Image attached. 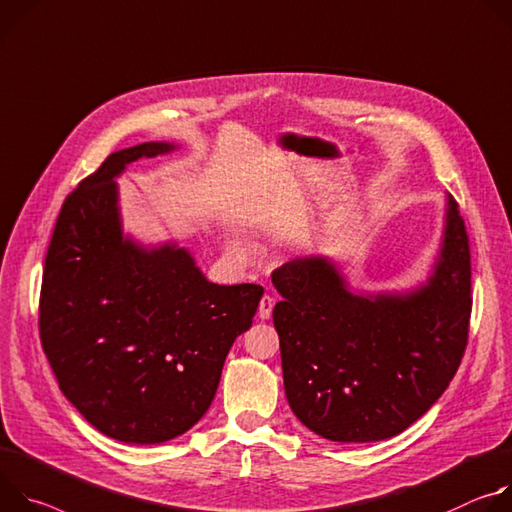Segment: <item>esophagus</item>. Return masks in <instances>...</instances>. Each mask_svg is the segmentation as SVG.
Returning <instances> with one entry per match:
<instances>
[{
  "mask_svg": "<svg viewBox=\"0 0 512 512\" xmlns=\"http://www.w3.org/2000/svg\"><path fill=\"white\" fill-rule=\"evenodd\" d=\"M272 307H274V299L268 297V295H264V297L260 299V305H258V315H260V319H270Z\"/></svg>",
  "mask_w": 512,
  "mask_h": 512,
  "instance_id": "34e87169",
  "label": "esophagus"
}]
</instances>
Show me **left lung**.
<instances>
[{"label": "left lung", "instance_id": "obj_1", "mask_svg": "<svg viewBox=\"0 0 512 512\" xmlns=\"http://www.w3.org/2000/svg\"><path fill=\"white\" fill-rule=\"evenodd\" d=\"M470 276L466 227L451 195H445L439 250L425 280L413 287L358 291L327 254L274 270L282 301L272 321L297 419L339 443L382 441L411 427L462 362Z\"/></svg>", "mask_w": 512, "mask_h": 512}]
</instances>
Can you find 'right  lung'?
<instances>
[{"label": "right lung", "mask_w": 512, "mask_h": 512, "mask_svg": "<svg viewBox=\"0 0 512 512\" xmlns=\"http://www.w3.org/2000/svg\"><path fill=\"white\" fill-rule=\"evenodd\" d=\"M177 148L144 142L107 156L67 197L44 260L40 339L56 382L97 431L124 443H164L207 413L264 293L215 285L177 240L124 232L118 179Z\"/></svg>", "instance_id": "add662e5"}]
</instances>
